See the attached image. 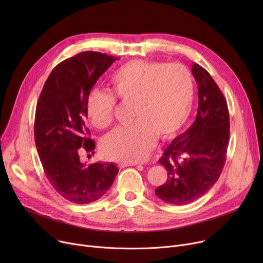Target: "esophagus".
<instances>
[{"instance_id":"obj_1","label":"esophagus","mask_w":263,"mask_h":263,"mask_svg":"<svg viewBox=\"0 0 263 263\" xmlns=\"http://www.w3.org/2000/svg\"><path fill=\"white\" fill-rule=\"evenodd\" d=\"M137 164H139V163H119V166H123V167H126V166H134V165H137Z\"/></svg>"}]
</instances>
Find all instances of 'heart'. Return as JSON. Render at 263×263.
<instances>
[{
    "label": "heart",
    "instance_id": "b5f03b06",
    "mask_svg": "<svg viewBox=\"0 0 263 263\" xmlns=\"http://www.w3.org/2000/svg\"><path fill=\"white\" fill-rule=\"evenodd\" d=\"M112 92L89 91L86 110L92 124L105 129L114 121L116 98L133 104L129 127L115 129L101 144L105 158L134 163L147 158L156 136L167 140L190 117L194 101V78L180 64L135 60L121 66L110 77Z\"/></svg>",
    "mask_w": 263,
    "mask_h": 263
}]
</instances>
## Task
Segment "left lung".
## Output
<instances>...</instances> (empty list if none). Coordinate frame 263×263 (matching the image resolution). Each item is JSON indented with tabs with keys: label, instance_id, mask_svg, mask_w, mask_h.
Wrapping results in <instances>:
<instances>
[{
	"label": "left lung",
	"instance_id": "left-lung-1",
	"mask_svg": "<svg viewBox=\"0 0 263 263\" xmlns=\"http://www.w3.org/2000/svg\"><path fill=\"white\" fill-rule=\"evenodd\" d=\"M192 73L198 85L197 116L165 149L159 162L167 171V181L155 191L160 199L177 205L196 200L215 184L229 144V112L222 90L198 64Z\"/></svg>",
	"mask_w": 263,
	"mask_h": 263
}]
</instances>
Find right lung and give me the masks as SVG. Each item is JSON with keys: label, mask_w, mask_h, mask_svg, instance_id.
<instances>
[{"label": "right lung", "mask_w": 263, "mask_h": 263, "mask_svg": "<svg viewBox=\"0 0 263 263\" xmlns=\"http://www.w3.org/2000/svg\"><path fill=\"white\" fill-rule=\"evenodd\" d=\"M117 60L85 51L63 61L50 73L37 102L34 135L46 177L61 196L78 204L101 198L119 171L113 163L80 161L83 151L93 154L95 149L86 127L88 93Z\"/></svg>", "instance_id": "1"}]
</instances>
